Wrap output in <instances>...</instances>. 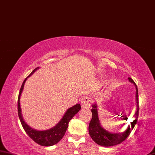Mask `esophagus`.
Instances as JSON below:
<instances>
[{"label":"esophagus","mask_w":155,"mask_h":155,"mask_svg":"<svg viewBox=\"0 0 155 155\" xmlns=\"http://www.w3.org/2000/svg\"><path fill=\"white\" fill-rule=\"evenodd\" d=\"M81 105L83 109H90L91 105V99L88 97H84L81 100Z\"/></svg>","instance_id":"esophagus-1"}]
</instances>
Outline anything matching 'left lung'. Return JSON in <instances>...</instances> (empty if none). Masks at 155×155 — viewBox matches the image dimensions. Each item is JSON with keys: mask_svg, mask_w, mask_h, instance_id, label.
Returning <instances> with one entry per match:
<instances>
[{"mask_svg": "<svg viewBox=\"0 0 155 155\" xmlns=\"http://www.w3.org/2000/svg\"><path fill=\"white\" fill-rule=\"evenodd\" d=\"M130 82L132 83L136 87V111L135 113V117L133 122H131V125L128 127L127 129L124 132L121 133H111L108 132L102 127L98 119L97 104H94L92 105V109L91 111L92 113V117L89 124V134L92 139L96 144L102 146V147H112L117 144H121L130 135L132 130L134 129V126L138 121V114H139V104H138V91L136 84L134 82L132 78H128Z\"/></svg>", "mask_w": 155, "mask_h": 155, "instance_id": "8db88e82", "label": "left lung"}]
</instances>
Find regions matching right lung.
<instances>
[{"mask_svg":"<svg viewBox=\"0 0 155 155\" xmlns=\"http://www.w3.org/2000/svg\"><path fill=\"white\" fill-rule=\"evenodd\" d=\"M38 69L39 67L33 70V71L29 75V76L26 78L25 79V80L23 81L22 86L21 87V88H20L19 94L18 96V102H17L18 115L23 129H24L26 134H28L29 137H30L31 139L33 140L35 142H36L37 144H40V146H43V147H51V146L57 144V143L63 138V137L65 135L66 130L68 127L69 121L71 120V119L74 117V116L75 114H77L79 112V110L81 109V105L80 104H77L68 109L67 110L65 113L64 114L63 117L62 119H61V121L59 123L53 127L51 128V129L40 131L34 130V128L29 126L23 119L21 107H20V97H21L25 82V81L27 80L28 78L31 76V75Z\"/></svg>","mask_w":155,"mask_h":155,"instance_id":"obj_1","label":"right lung"}]
</instances>
